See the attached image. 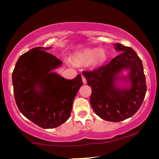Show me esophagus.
<instances>
[{
    "mask_svg": "<svg viewBox=\"0 0 159 159\" xmlns=\"http://www.w3.org/2000/svg\"><path fill=\"white\" fill-rule=\"evenodd\" d=\"M82 82H83V83H84V84H85L86 82H87V81H86V79H85V77H84L83 75L82 76Z\"/></svg>",
    "mask_w": 159,
    "mask_h": 159,
    "instance_id": "esophagus-1",
    "label": "esophagus"
}]
</instances>
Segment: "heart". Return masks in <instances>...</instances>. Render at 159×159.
<instances>
[{
    "label": "heart",
    "instance_id": "obj_1",
    "mask_svg": "<svg viewBox=\"0 0 159 159\" xmlns=\"http://www.w3.org/2000/svg\"><path fill=\"white\" fill-rule=\"evenodd\" d=\"M94 59L96 64H101L106 59V53L103 49H87L80 52L73 57V61L77 64H88Z\"/></svg>",
    "mask_w": 159,
    "mask_h": 159
}]
</instances>
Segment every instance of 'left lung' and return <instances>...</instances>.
I'll list each match as a JSON object with an SVG mask.
<instances>
[{"instance_id": "1", "label": "left lung", "mask_w": 159, "mask_h": 159, "mask_svg": "<svg viewBox=\"0 0 159 159\" xmlns=\"http://www.w3.org/2000/svg\"><path fill=\"white\" fill-rule=\"evenodd\" d=\"M115 49L121 53L104 66L91 71H83L87 83L91 87L90 104L99 117L112 122L125 120L133 116L142 105L146 94V81L142 61L129 47L116 43ZM129 69L127 78L130 88L116 86L118 75Z\"/></svg>"}]
</instances>
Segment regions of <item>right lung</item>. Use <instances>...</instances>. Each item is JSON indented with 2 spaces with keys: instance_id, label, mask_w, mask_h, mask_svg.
Here are the masks:
<instances>
[{
  "instance_id": "right-lung-1",
  "label": "right lung",
  "mask_w": 159,
  "mask_h": 159,
  "mask_svg": "<svg viewBox=\"0 0 159 159\" xmlns=\"http://www.w3.org/2000/svg\"><path fill=\"white\" fill-rule=\"evenodd\" d=\"M50 48L36 47L22 54L12 73L17 107L26 118L43 129L57 127L66 121L83 83L80 74L66 80L51 72L62 61L43 51Z\"/></svg>"
}]
</instances>
